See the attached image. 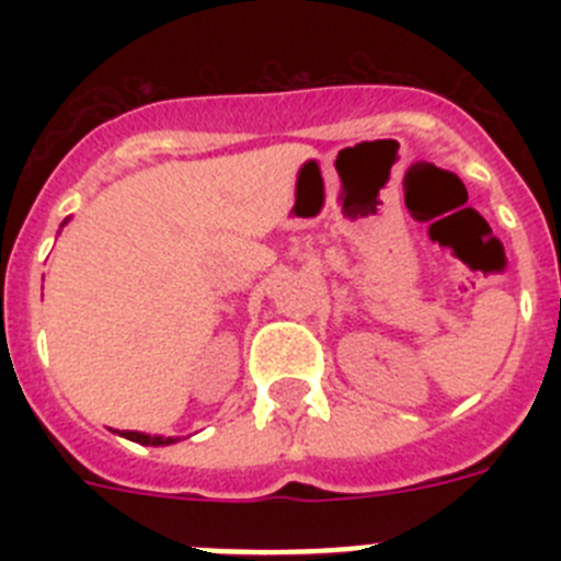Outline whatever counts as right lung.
I'll use <instances>...</instances> for the list:
<instances>
[{"label": "right lung", "instance_id": "obj_1", "mask_svg": "<svg viewBox=\"0 0 561 561\" xmlns=\"http://www.w3.org/2000/svg\"><path fill=\"white\" fill-rule=\"evenodd\" d=\"M67 225V221H64ZM117 433V430H114ZM123 438L134 440V444H142V447H168V444H173L176 438H162V435H146V433H134V430H123Z\"/></svg>", "mask_w": 561, "mask_h": 561}]
</instances>
